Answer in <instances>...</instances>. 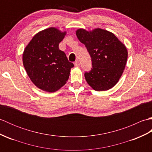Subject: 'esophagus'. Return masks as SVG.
<instances>
[{
	"instance_id": "1",
	"label": "esophagus",
	"mask_w": 152,
	"mask_h": 152,
	"mask_svg": "<svg viewBox=\"0 0 152 152\" xmlns=\"http://www.w3.org/2000/svg\"><path fill=\"white\" fill-rule=\"evenodd\" d=\"M80 62L78 61H76L75 63H74V65H75V66H76V67H79L80 66Z\"/></svg>"
}]
</instances>
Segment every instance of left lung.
I'll list each match as a JSON object with an SVG mask.
<instances>
[{
	"instance_id": "obj_1",
	"label": "left lung",
	"mask_w": 152,
	"mask_h": 152,
	"mask_svg": "<svg viewBox=\"0 0 152 152\" xmlns=\"http://www.w3.org/2000/svg\"><path fill=\"white\" fill-rule=\"evenodd\" d=\"M76 34L91 57V70L84 74L87 82L95 91L111 89L125 69L128 56L125 46L111 32L102 28H80Z\"/></svg>"
}]
</instances>
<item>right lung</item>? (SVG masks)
I'll use <instances>...</instances> for the list:
<instances>
[{"mask_svg": "<svg viewBox=\"0 0 152 152\" xmlns=\"http://www.w3.org/2000/svg\"><path fill=\"white\" fill-rule=\"evenodd\" d=\"M65 34L55 27L46 28L35 34L25 48V69L32 82L43 91H57L69 78L74 64L59 48Z\"/></svg>", "mask_w": 152, "mask_h": 152, "instance_id": "add662e5", "label": "right lung"}]
</instances>
